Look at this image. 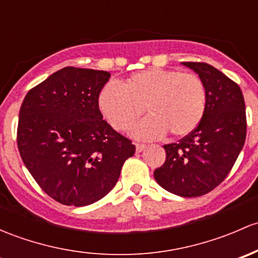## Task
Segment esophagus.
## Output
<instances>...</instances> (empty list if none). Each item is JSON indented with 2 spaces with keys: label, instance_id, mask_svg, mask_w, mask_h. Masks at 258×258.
I'll return each mask as SVG.
<instances>
[{
  "label": "esophagus",
  "instance_id": "obj_1",
  "mask_svg": "<svg viewBox=\"0 0 258 258\" xmlns=\"http://www.w3.org/2000/svg\"><path fill=\"white\" fill-rule=\"evenodd\" d=\"M135 148H137L138 153H140V151H143L145 148H147V144H143V143H137V144H135Z\"/></svg>",
  "mask_w": 258,
  "mask_h": 258
}]
</instances>
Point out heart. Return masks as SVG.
I'll use <instances>...</instances> for the list:
<instances>
[{
    "label": "heart",
    "mask_w": 258,
    "mask_h": 258,
    "mask_svg": "<svg viewBox=\"0 0 258 258\" xmlns=\"http://www.w3.org/2000/svg\"><path fill=\"white\" fill-rule=\"evenodd\" d=\"M206 88L195 73L149 68L126 78L123 86L108 83L99 94L100 111L113 128L128 130L144 114L149 115L133 129L140 139H156L169 132L184 137L198 128L206 109Z\"/></svg>",
    "instance_id": "obj_1"
}]
</instances>
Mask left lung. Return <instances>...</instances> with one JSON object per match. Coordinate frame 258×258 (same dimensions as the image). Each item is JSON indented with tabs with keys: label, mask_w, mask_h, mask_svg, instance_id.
<instances>
[{
	"label": "left lung",
	"mask_w": 258,
	"mask_h": 258,
	"mask_svg": "<svg viewBox=\"0 0 258 258\" xmlns=\"http://www.w3.org/2000/svg\"><path fill=\"white\" fill-rule=\"evenodd\" d=\"M203 79L206 109L198 128L164 145L165 163L155 169L156 182L182 198L205 195L219 186L242 150L247 132L245 99L237 83L208 63L182 62Z\"/></svg>",
	"instance_id": "left-lung-1"
}]
</instances>
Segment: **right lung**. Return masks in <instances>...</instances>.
Instances as JSON below:
<instances>
[{"label": "right lung", "mask_w": 258, "mask_h": 258, "mask_svg": "<svg viewBox=\"0 0 258 258\" xmlns=\"http://www.w3.org/2000/svg\"><path fill=\"white\" fill-rule=\"evenodd\" d=\"M105 71L66 67L26 94L17 145L39 187L63 205L86 206L115 186L132 140L103 120L99 93Z\"/></svg>", "instance_id": "right-lung-1"}]
</instances>
